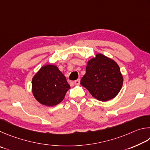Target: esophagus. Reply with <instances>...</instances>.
<instances>
[{"label":"esophagus","mask_w":150,"mask_h":150,"mask_svg":"<svg viewBox=\"0 0 150 150\" xmlns=\"http://www.w3.org/2000/svg\"><path fill=\"white\" fill-rule=\"evenodd\" d=\"M74 83H75V84L76 85V86H78V85H79L80 84V79H78V80H76L74 82Z\"/></svg>","instance_id":"1"}]
</instances>
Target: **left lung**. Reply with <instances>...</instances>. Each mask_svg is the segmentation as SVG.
<instances>
[{
  "mask_svg": "<svg viewBox=\"0 0 150 150\" xmlns=\"http://www.w3.org/2000/svg\"><path fill=\"white\" fill-rule=\"evenodd\" d=\"M122 83L123 77L117 63L101 53L88 60L86 74L80 81V84L101 101L115 98Z\"/></svg>",
  "mask_w": 150,
  "mask_h": 150,
  "instance_id": "8db88e82",
  "label": "left lung"
}]
</instances>
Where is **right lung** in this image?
I'll list each match as a JSON object with an SVG mask.
<instances>
[{"instance_id": "right-lung-1", "label": "right lung", "mask_w": 150, "mask_h": 150, "mask_svg": "<svg viewBox=\"0 0 150 150\" xmlns=\"http://www.w3.org/2000/svg\"><path fill=\"white\" fill-rule=\"evenodd\" d=\"M31 86L36 100L48 107L60 103L70 88L64 74L53 64L42 67L33 76Z\"/></svg>"}]
</instances>
